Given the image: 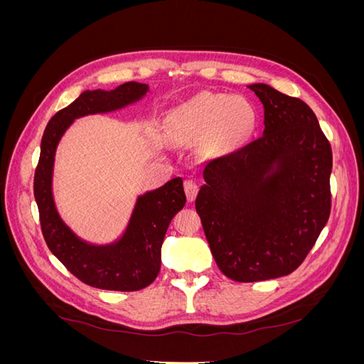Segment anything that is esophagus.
<instances>
[{
    "mask_svg": "<svg viewBox=\"0 0 364 364\" xmlns=\"http://www.w3.org/2000/svg\"><path fill=\"white\" fill-rule=\"evenodd\" d=\"M185 186V194H186V199H188V202H193L196 199L197 193H199V185H197L194 181H185L183 183Z\"/></svg>",
    "mask_w": 364,
    "mask_h": 364,
    "instance_id": "obj_1",
    "label": "esophagus"
}]
</instances>
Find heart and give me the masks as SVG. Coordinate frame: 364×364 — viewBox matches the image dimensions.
Returning <instances> with one entry per match:
<instances>
[{"label": "heart", "instance_id": "heart-1", "mask_svg": "<svg viewBox=\"0 0 364 364\" xmlns=\"http://www.w3.org/2000/svg\"><path fill=\"white\" fill-rule=\"evenodd\" d=\"M255 124V109L241 97L202 92L170 114L167 127L174 142L188 144L208 136V144L226 150L243 141Z\"/></svg>", "mask_w": 364, "mask_h": 364}]
</instances>
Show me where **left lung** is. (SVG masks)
I'll list each match as a JSON object with an SVG mask.
<instances>
[{"mask_svg":"<svg viewBox=\"0 0 364 364\" xmlns=\"http://www.w3.org/2000/svg\"><path fill=\"white\" fill-rule=\"evenodd\" d=\"M264 106L262 135L205 165L196 199L218 269L238 282L290 274L331 213L333 151L301 98L249 85Z\"/></svg>","mask_w":364,"mask_h":364,"instance_id":"obj_1","label":"left lung"}]
</instances>
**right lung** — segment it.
Masks as SVG:
<instances>
[{"instance_id":"right-lung-1","label":"right lung","mask_w":364,"mask_h":364,"mask_svg":"<svg viewBox=\"0 0 364 364\" xmlns=\"http://www.w3.org/2000/svg\"><path fill=\"white\" fill-rule=\"evenodd\" d=\"M146 83L127 82L112 91H85L54 115L43 132L35 171V199L48 249L82 282L102 290L136 291L156 279L161 247L171 218L185 206L182 178L138 197L123 237L115 243L95 246L77 237L60 218L53 199L54 155L60 138L75 118L118 111L141 100Z\"/></svg>"}]
</instances>
